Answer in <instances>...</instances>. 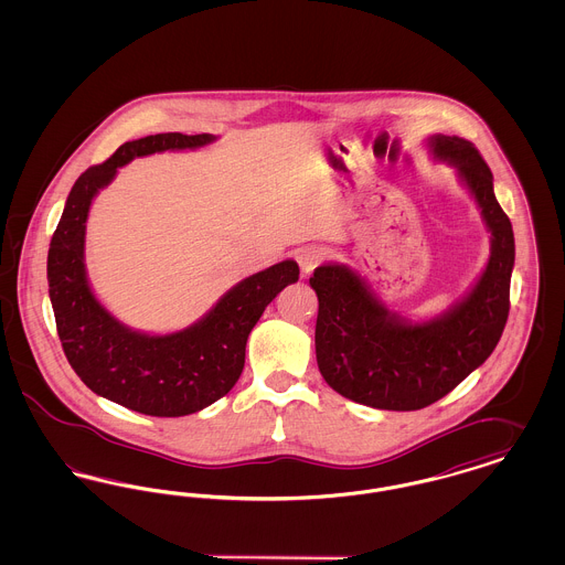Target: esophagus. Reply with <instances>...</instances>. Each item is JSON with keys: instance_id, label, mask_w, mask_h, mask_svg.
<instances>
[{"instance_id": "esophagus-1", "label": "esophagus", "mask_w": 565, "mask_h": 565, "mask_svg": "<svg viewBox=\"0 0 565 565\" xmlns=\"http://www.w3.org/2000/svg\"><path fill=\"white\" fill-rule=\"evenodd\" d=\"M323 260H326V252L320 249V247H302L296 254V263H298V267L302 270V275L313 273V269L318 265H322Z\"/></svg>"}]
</instances>
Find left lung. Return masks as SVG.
Returning <instances> with one entry per match:
<instances>
[{
    "mask_svg": "<svg viewBox=\"0 0 565 565\" xmlns=\"http://www.w3.org/2000/svg\"><path fill=\"white\" fill-rule=\"evenodd\" d=\"M434 159L456 167L491 233V254L472 290L428 322L390 311L358 270L322 265L309 279L320 309L316 355L326 383L353 403L417 411L447 396L495 350L511 309L514 235L479 150L449 135L428 139Z\"/></svg>",
    "mask_w": 565,
    "mask_h": 565,
    "instance_id": "left-lung-1",
    "label": "left lung"
}]
</instances>
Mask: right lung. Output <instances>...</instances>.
<instances>
[{
    "instance_id": "add662e5",
    "label": "right lung",
    "mask_w": 565,
    "mask_h": 565,
    "mask_svg": "<svg viewBox=\"0 0 565 565\" xmlns=\"http://www.w3.org/2000/svg\"><path fill=\"white\" fill-rule=\"evenodd\" d=\"M215 135L159 134L122 143L86 169L65 201L49 249V295L63 351L97 396L152 417H182L226 396L245 364V343L270 300L298 281L295 260L245 277L184 330L146 334L95 298L84 267L86 217L118 167L164 150H194Z\"/></svg>"
}]
</instances>
